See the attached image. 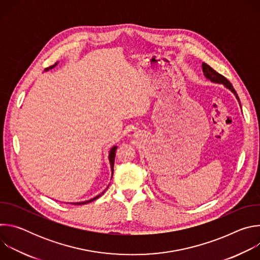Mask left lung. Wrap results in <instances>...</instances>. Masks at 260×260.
Wrapping results in <instances>:
<instances>
[{
    "label": "left lung",
    "mask_w": 260,
    "mask_h": 260,
    "mask_svg": "<svg viewBox=\"0 0 260 260\" xmlns=\"http://www.w3.org/2000/svg\"><path fill=\"white\" fill-rule=\"evenodd\" d=\"M202 67H203V72H204V75H205V77H206L208 80H210L211 82H213V83L223 84L225 88L230 89V90L235 94V96H236V99L238 100V102H239V104H240V107H241L240 99H239V96H238V94H237V91H236V90H235V88L233 87L232 83H231V82H230V81H229L224 76L220 75L219 73H217L215 70H213L209 64H207V63L203 62Z\"/></svg>",
    "instance_id": "8db88e82"
}]
</instances>
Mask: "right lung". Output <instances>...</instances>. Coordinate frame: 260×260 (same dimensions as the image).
I'll use <instances>...</instances> for the list:
<instances>
[{"label": "right lung", "instance_id": "1", "mask_svg": "<svg viewBox=\"0 0 260 260\" xmlns=\"http://www.w3.org/2000/svg\"><path fill=\"white\" fill-rule=\"evenodd\" d=\"M57 64V62L55 63V64H53V66H51V67H49V68H47L45 71H48V70H51V69H53L55 66ZM116 149H117V146H113L112 148H111L110 149V151H109V162H110V167H111V171H112V175L111 176H113V171H114V159H115V152H116ZM111 179H112V177H111ZM110 185V184H109ZM109 185L107 186V188L109 187ZM106 188V189H107ZM105 189V190H106ZM105 190L101 193V194H99V196H96V197H94L93 199H90V200H88V201H84V202H79V203H71V204H73V205H85V204H88V203H90V202H93V201H95V200H98L104 192H105Z\"/></svg>", "mask_w": 260, "mask_h": 260}]
</instances>
